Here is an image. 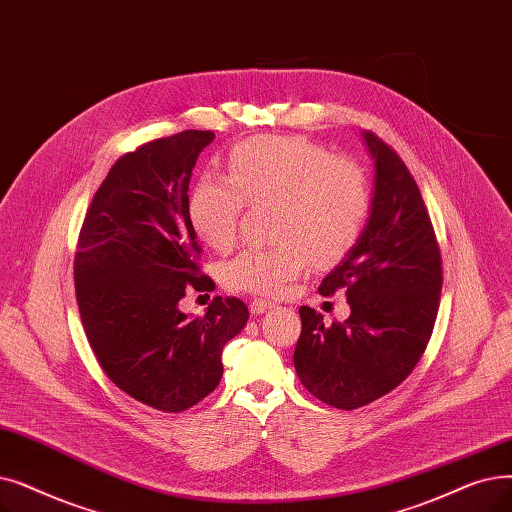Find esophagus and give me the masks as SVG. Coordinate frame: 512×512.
I'll return each mask as SVG.
<instances>
[{"label":"esophagus","instance_id":"1","mask_svg":"<svg viewBox=\"0 0 512 512\" xmlns=\"http://www.w3.org/2000/svg\"><path fill=\"white\" fill-rule=\"evenodd\" d=\"M251 314H263V311H268V309H274L276 307V303L274 301H265V299H255V301H251Z\"/></svg>","mask_w":512,"mask_h":512}]
</instances>
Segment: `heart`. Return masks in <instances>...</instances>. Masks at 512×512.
I'll use <instances>...</instances> for the list:
<instances>
[{
    "label": "heart",
    "mask_w": 512,
    "mask_h": 512,
    "mask_svg": "<svg viewBox=\"0 0 512 512\" xmlns=\"http://www.w3.org/2000/svg\"><path fill=\"white\" fill-rule=\"evenodd\" d=\"M247 203H272L276 242L242 249L224 263L221 278L236 293L278 297L309 261L332 265L353 251L372 194L358 161L299 136H259L234 146L228 175L198 177L188 198L190 224L211 249L226 251Z\"/></svg>",
    "instance_id": "b5f03b06"
}]
</instances>
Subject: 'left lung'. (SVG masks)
<instances>
[{"instance_id":"8db88e82","label":"left lung","mask_w":512,"mask_h":512,"mask_svg":"<svg viewBox=\"0 0 512 512\" xmlns=\"http://www.w3.org/2000/svg\"><path fill=\"white\" fill-rule=\"evenodd\" d=\"M374 159V196L360 242L320 284L345 291L351 314L324 326L299 307L295 370L320 402L355 410L393 391L427 349L441 297V253L429 211L399 154L364 133Z\"/></svg>"}]
</instances>
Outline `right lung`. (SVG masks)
I'll return each mask as SVG.
<instances>
[{
  "label": "right lung",
  "mask_w": 512,
  "mask_h": 512,
  "mask_svg": "<svg viewBox=\"0 0 512 512\" xmlns=\"http://www.w3.org/2000/svg\"><path fill=\"white\" fill-rule=\"evenodd\" d=\"M213 131L188 129L110 167L85 213L75 253L81 322L104 374L161 412H184L221 381V351L249 320L215 297L203 318L177 309L186 288L211 291L188 217V186Z\"/></svg>",
  "instance_id": "1"
}]
</instances>
